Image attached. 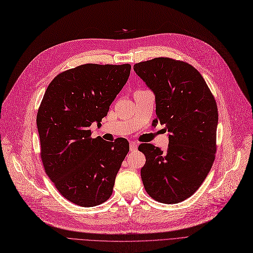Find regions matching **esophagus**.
<instances>
[{"instance_id":"1","label":"esophagus","mask_w":253,"mask_h":253,"mask_svg":"<svg viewBox=\"0 0 253 253\" xmlns=\"http://www.w3.org/2000/svg\"><path fill=\"white\" fill-rule=\"evenodd\" d=\"M129 148H130V151H133V150H136V148H137V144L135 143V142H133V141H131L129 143Z\"/></svg>"}]
</instances>
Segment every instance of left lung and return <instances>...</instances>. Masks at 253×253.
Listing matches in <instances>:
<instances>
[{
	"instance_id": "left-lung-1",
	"label": "left lung",
	"mask_w": 253,
	"mask_h": 253,
	"mask_svg": "<svg viewBox=\"0 0 253 253\" xmlns=\"http://www.w3.org/2000/svg\"><path fill=\"white\" fill-rule=\"evenodd\" d=\"M133 70L155 95L153 125L169 132L167 151L139 145L146 156L141 170L146 192L156 201L173 204L199 189L217 150V103L201 74L191 64L168 57L138 62Z\"/></svg>"
}]
</instances>
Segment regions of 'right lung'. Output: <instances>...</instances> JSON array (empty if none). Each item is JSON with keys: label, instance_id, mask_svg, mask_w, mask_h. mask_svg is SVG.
<instances>
[{"label": "right lung", "instance_id": "obj_1", "mask_svg": "<svg viewBox=\"0 0 253 253\" xmlns=\"http://www.w3.org/2000/svg\"><path fill=\"white\" fill-rule=\"evenodd\" d=\"M131 65L87 63L62 72L46 88L36 124L44 171L69 201L83 208L105 202L129 151L127 139L90 137L126 84Z\"/></svg>", "mask_w": 253, "mask_h": 253}]
</instances>
